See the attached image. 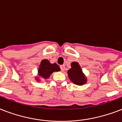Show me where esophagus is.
<instances>
[{"mask_svg": "<svg viewBox=\"0 0 122 122\" xmlns=\"http://www.w3.org/2000/svg\"><path fill=\"white\" fill-rule=\"evenodd\" d=\"M60 68H61V70L62 71H65V65H61V66H60Z\"/></svg>", "mask_w": 122, "mask_h": 122, "instance_id": "esophagus-1", "label": "esophagus"}]
</instances>
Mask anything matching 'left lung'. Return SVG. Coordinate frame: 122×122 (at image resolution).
I'll return each mask as SVG.
<instances>
[{"instance_id":"left-lung-1","label":"left lung","mask_w":122,"mask_h":122,"mask_svg":"<svg viewBox=\"0 0 122 122\" xmlns=\"http://www.w3.org/2000/svg\"><path fill=\"white\" fill-rule=\"evenodd\" d=\"M71 68L68 71L69 78L73 83L78 85H82L87 82V78L83 75L81 67L77 62H73Z\"/></svg>"}]
</instances>
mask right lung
Segmentation results:
<instances>
[{
  "mask_svg": "<svg viewBox=\"0 0 122 122\" xmlns=\"http://www.w3.org/2000/svg\"><path fill=\"white\" fill-rule=\"evenodd\" d=\"M60 70H60L59 65H57L56 63L51 64L47 59H43L41 61V65L39 66L38 74L42 78L44 79H47L48 78H49L50 75L54 71H59ZM36 80L39 81V78L37 77Z\"/></svg>",
  "mask_w": 122,
  "mask_h": 122,
  "instance_id": "obj_1",
  "label": "right lung"
}]
</instances>
